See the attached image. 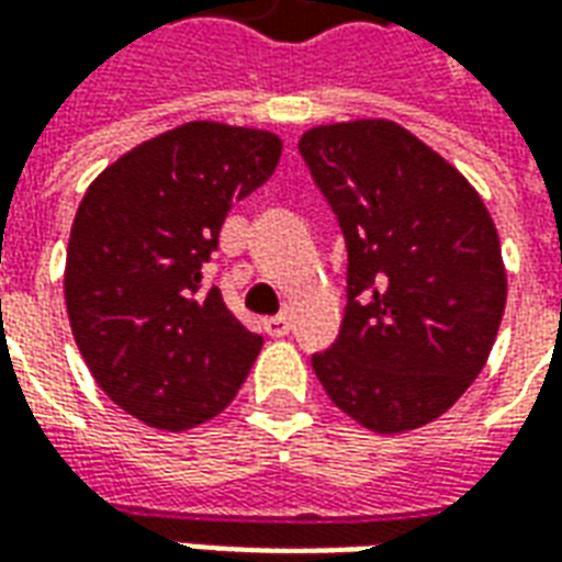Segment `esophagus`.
Instances as JSON below:
<instances>
[{
	"instance_id": "1",
	"label": "esophagus",
	"mask_w": 562,
	"mask_h": 562,
	"mask_svg": "<svg viewBox=\"0 0 562 562\" xmlns=\"http://www.w3.org/2000/svg\"><path fill=\"white\" fill-rule=\"evenodd\" d=\"M265 330H268L273 340H280V337H289V330H292V318L289 316H273L265 322Z\"/></svg>"
}]
</instances>
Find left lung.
I'll list each match as a JSON object with an SVG mask.
<instances>
[{
  "instance_id": "left-lung-1",
  "label": "left lung",
  "mask_w": 562,
  "mask_h": 562,
  "mask_svg": "<svg viewBox=\"0 0 562 562\" xmlns=\"http://www.w3.org/2000/svg\"><path fill=\"white\" fill-rule=\"evenodd\" d=\"M297 153L346 240V310L313 355L318 382L376 434L434 422L482 373L506 310L491 213L389 120L310 128Z\"/></svg>"
}]
</instances>
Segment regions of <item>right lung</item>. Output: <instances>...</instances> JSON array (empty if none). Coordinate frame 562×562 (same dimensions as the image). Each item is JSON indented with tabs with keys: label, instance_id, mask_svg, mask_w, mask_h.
Listing matches in <instances>:
<instances>
[{
	"label": "right lung",
	"instance_id": "obj_1",
	"mask_svg": "<svg viewBox=\"0 0 562 562\" xmlns=\"http://www.w3.org/2000/svg\"><path fill=\"white\" fill-rule=\"evenodd\" d=\"M270 132L186 123L140 144L87 189L71 225L66 306L102 391L149 427L186 430L244 385L261 334L228 313L204 265L225 213L268 177Z\"/></svg>",
	"mask_w": 562,
	"mask_h": 562
}]
</instances>
